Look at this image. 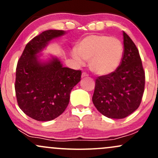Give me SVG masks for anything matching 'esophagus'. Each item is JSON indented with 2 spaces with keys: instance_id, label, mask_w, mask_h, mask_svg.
Here are the masks:
<instances>
[{
  "instance_id": "esophagus-1",
  "label": "esophagus",
  "mask_w": 158,
  "mask_h": 158,
  "mask_svg": "<svg viewBox=\"0 0 158 158\" xmlns=\"http://www.w3.org/2000/svg\"><path fill=\"white\" fill-rule=\"evenodd\" d=\"M88 77V74L87 73H85V72H83L82 74H81V77L84 78V77Z\"/></svg>"
}]
</instances>
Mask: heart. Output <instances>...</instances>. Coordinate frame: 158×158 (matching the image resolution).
Listing matches in <instances>:
<instances>
[{
    "mask_svg": "<svg viewBox=\"0 0 158 158\" xmlns=\"http://www.w3.org/2000/svg\"><path fill=\"white\" fill-rule=\"evenodd\" d=\"M124 48L117 38L106 35H89L78 43L72 57L79 65L89 61V68L99 76L114 73L123 60Z\"/></svg>",
    "mask_w": 158,
    "mask_h": 158,
    "instance_id": "heart-1",
    "label": "heart"
}]
</instances>
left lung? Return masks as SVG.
<instances>
[{
  "mask_svg": "<svg viewBox=\"0 0 158 158\" xmlns=\"http://www.w3.org/2000/svg\"><path fill=\"white\" fill-rule=\"evenodd\" d=\"M124 52L114 73L96 79L94 105L102 115L123 119L138 108L144 92L145 71L137 47L123 32Z\"/></svg>",
  "mask_w": 158,
  "mask_h": 158,
  "instance_id": "obj_1",
  "label": "left lung"
}]
</instances>
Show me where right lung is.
Segmentation results:
<instances>
[{
	"instance_id": "obj_1",
	"label": "right lung",
	"mask_w": 158,
	"mask_h": 158,
	"mask_svg": "<svg viewBox=\"0 0 158 158\" xmlns=\"http://www.w3.org/2000/svg\"><path fill=\"white\" fill-rule=\"evenodd\" d=\"M50 30L35 36L25 47L16 68L15 89L23 112L37 121H50L68 107L72 89L81 80V70L64 68L57 57L48 60L39 54L50 41L65 34Z\"/></svg>"
}]
</instances>
